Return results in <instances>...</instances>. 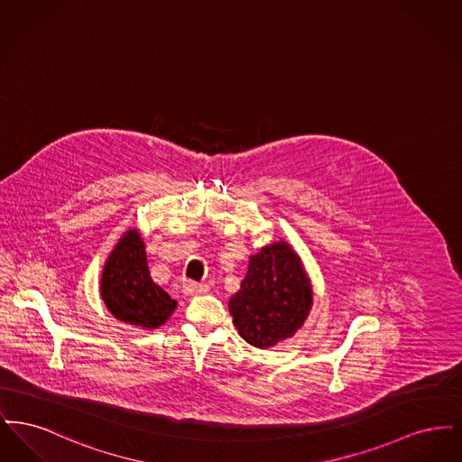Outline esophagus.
Returning <instances> with one entry per match:
<instances>
[{"label":"esophagus","instance_id":"obj_1","mask_svg":"<svg viewBox=\"0 0 462 462\" xmlns=\"http://www.w3.org/2000/svg\"><path fill=\"white\" fill-rule=\"evenodd\" d=\"M209 291V287L208 284H199L196 281H187L185 284H183V292L187 294V296H194V294H206Z\"/></svg>","mask_w":462,"mask_h":462}]
</instances>
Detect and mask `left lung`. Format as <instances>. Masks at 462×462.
<instances>
[{"label": "left lung", "mask_w": 462, "mask_h": 462, "mask_svg": "<svg viewBox=\"0 0 462 462\" xmlns=\"http://www.w3.org/2000/svg\"><path fill=\"white\" fill-rule=\"evenodd\" d=\"M313 291L300 256L287 242H273L249 258L230 313L242 339L270 348L292 337L307 320Z\"/></svg>", "instance_id": "left-lung-1"}]
</instances>
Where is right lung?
Listing matches in <instances>:
<instances>
[{"mask_svg": "<svg viewBox=\"0 0 462 462\" xmlns=\"http://www.w3.org/2000/svg\"><path fill=\"white\" fill-rule=\"evenodd\" d=\"M100 292L117 320L142 329H157L176 308L175 300L151 279L145 244L136 230H128L112 249Z\"/></svg>", "mask_w": 462, "mask_h": 462, "instance_id": "obj_1", "label": "right lung"}]
</instances>
